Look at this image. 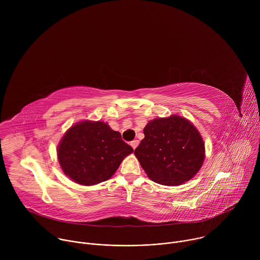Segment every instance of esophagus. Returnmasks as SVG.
Wrapping results in <instances>:
<instances>
[{
	"label": "esophagus",
	"mask_w": 260,
	"mask_h": 260,
	"mask_svg": "<svg viewBox=\"0 0 260 260\" xmlns=\"http://www.w3.org/2000/svg\"><path fill=\"white\" fill-rule=\"evenodd\" d=\"M138 145H139V141H138V140H134V141H132V142H131V146L133 147V149H134V150H135L136 148L138 147Z\"/></svg>",
	"instance_id": "obj_1"
}]
</instances>
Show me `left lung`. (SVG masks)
Here are the masks:
<instances>
[{
  "instance_id": "left-lung-1",
  "label": "left lung",
  "mask_w": 260,
  "mask_h": 260,
  "mask_svg": "<svg viewBox=\"0 0 260 260\" xmlns=\"http://www.w3.org/2000/svg\"><path fill=\"white\" fill-rule=\"evenodd\" d=\"M135 155L155 183L178 186L192 179L205 160V143L188 119L171 115L150 120Z\"/></svg>"
}]
</instances>
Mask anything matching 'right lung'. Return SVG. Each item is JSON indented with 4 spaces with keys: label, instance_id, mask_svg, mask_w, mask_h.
Wrapping results in <instances>:
<instances>
[{
    "label": "right lung",
    "instance_id": "obj_1",
    "mask_svg": "<svg viewBox=\"0 0 260 260\" xmlns=\"http://www.w3.org/2000/svg\"><path fill=\"white\" fill-rule=\"evenodd\" d=\"M134 149L104 121L82 120L72 125L57 145V158L63 174L84 186L112 177Z\"/></svg>",
    "mask_w": 260,
    "mask_h": 260
}]
</instances>
